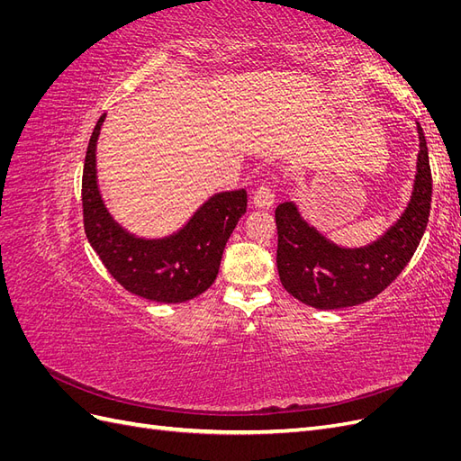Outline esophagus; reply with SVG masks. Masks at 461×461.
Wrapping results in <instances>:
<instances>
[{
    "label": "esophagus",
    "mask_w": 461,
    "mask_h": 461,
    "mask_svg": "<svg viewBox=\"0 0 461 461\" xmlns=\"http://www.w3.org/2000/svg\"><path fill=\"white\" fill-rule=\"evenodd\" d=\"M275 196L276 194H275V188L271 186V183H263L256 188L252 200L258 207H271L275 202Z\"/></svg>",
    "instance_id": "obj_1"
}]
</instances>
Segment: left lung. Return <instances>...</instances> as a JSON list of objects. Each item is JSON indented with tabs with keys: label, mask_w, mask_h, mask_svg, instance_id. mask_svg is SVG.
<instances>
[{
	"label": "left lung",
	"mask_w": 461,
	"mask_h": 461,
	"mask_svg": "<svg viewBox=\"0 0 461 461\" xmlns=\"http://www.w3.org/2000/svg\"><path fill=\"white\" fill-rule=\"evenodd\" d=\"M411 202L394 227L366 248H340L305 222L296 205L275 209L276 267L288 294L317 310H342L373 300L406 267L427 229L432 176L423 129Z\"/></svg>",
	"instance_id": "obj_1"
}]
</instances>
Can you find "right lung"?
Segmentation results:
<instances>
[{
    "label": "right lung",
    "instance_id": "1",
    "mask_svg": "<svg viewBox=\"0 0 461 461\" xmlns=\"http://www.w3.org/2000/svg\"><path fill=\"white\" fill-rule=\"evenodd\" d=\"M104 119L105 115L95 122L82 171V215L90 246L111 276L136 296L159 303L200 296L215 283L222 249L246 213V190L215 194L167 239H136L109 215L97 190L95 142Z\"/></svg>",
    "mask_w": 461,
    "mask_h": 461
}]
</instances>
